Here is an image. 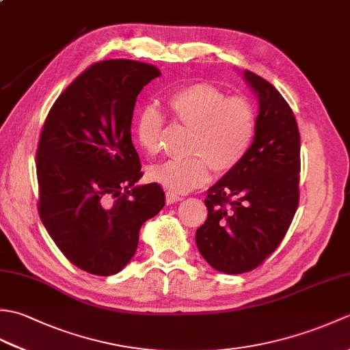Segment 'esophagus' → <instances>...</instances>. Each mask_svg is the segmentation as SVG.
I'll use <instances>...</instances> for the list:
<instances>
[{
  "mask_svg": "<svg viewBox=\"0 0 350 350\" xmlns=\"http://www.w3.org/2000/svg\"><path fill=\"white\" fill-rule=\"evenodd\" d=\"M165 197H167L168 204H173L176 202H182V200H183V197L180 194H177V192H173V191H167Z\"/></svg>",
  "mask_w": 350,
  "mask_h": 350,
  "instance_id": "34e87169",
  "label": "esophagus"
}]
</instances>
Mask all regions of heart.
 Returning a JSON list of instances; mask_svg holds the SVG:
<instances>
[{
	"instance_id": "1",
	"label": "heart",
	"mask_w": 350,
	"mask_h": 350,
	"mask_svg": "<svg viewBox=\"0 0 350 350\" xmlns=\"http://www.w3.org/2000/svg\"><path fill=\"white\" fill-rule=\"evenodd\" d=\"M176 122L192 129L187 158H170L148 168V177L173 192L202 187L211 168L226 173L247 154L256 133V113L248 100L227 98L206 83L177 88L167 99ZM165 117L154 105L141 108L133 120V133L147 153L161 148Z\"/></svg>"
}]
</instances>
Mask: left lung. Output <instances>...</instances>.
<instances>
[{"label":"left lung","mask_w":350,"mask_h":350,"mask_svg":"<svg viewBox=\"0 0 350 350\" xmlns=\"http://www.w3.org/2000/svg\"><path fill=\"white\" fill-rule=\"evenodd\" d=\"M243 79L258 99L256 133L243 159L207 189L200 254L228 275L252 271L277 250L299 203L301 138L293 111L256 73Z\"/></svg>","instance_id":"left-lung-1"}]
</instances>
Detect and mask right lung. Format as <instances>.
I'll return each mask as SVG.
<instances>
[{"label": "right lung", "instance_id": "right-lung-1", "mask_svg": "<svg viewBox=\"0 0 350 350\" xmlns=\"http://www.w3.org/2000/svg\"><path fill=\"white\" fill-rule=\"evenodd\" d=\"M161 77L154 66L107 60L58 96L37 147L39 213L52 241L88 273L108 277L131 262L139 228L165 206L143 173L131 138L137 96Z\"/></svg>", "mask_w": 350, "mask_h": 350}]
</instances>
